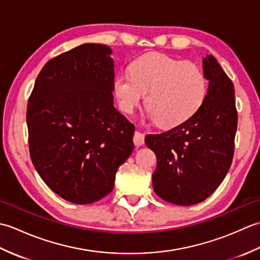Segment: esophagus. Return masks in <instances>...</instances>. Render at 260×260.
Segmentation results:
<instances>
[{
    "instance_id": "obj_1",
    "label": "esophagus",
    "mask_w": 260,
    "mask_h": 260,
    "mask_svg": "<svg viewBox=\"0 0 260 260\" xmlns=\"http://www.w3.org/2000/svg\"><path fill=\"white\" fill-rule=\"evenodd\" d=\"M133 142H134V145L136 147L142 146L143 144H144V135L140 133V132H135L134 137H133Z\"/></svg>"
}]
</instances>
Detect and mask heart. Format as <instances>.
<instances>
[{
  "mask_svg": "<svg viewBox=\"0 0 260 260\" xmlns=\"http://www.w3.org/2000/svg\"><path fill=\"white\" fill-rule=\"evenodd\" d=\"M207 87L206 75L198 64L158 52L135 59L129 74H118L114 79V92L124 113H133L146 95L145 106L162 127L192 117L204 102Z\"/></svg>",
  "mask_w": 260,
  "mask_h": 260,
  "instance_id": "b5f03b06",
  "label": "heart"
}]
</instances>
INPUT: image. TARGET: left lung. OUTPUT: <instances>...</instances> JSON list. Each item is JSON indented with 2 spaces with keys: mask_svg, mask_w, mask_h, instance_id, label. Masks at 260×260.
<instances>
[{
  "mask_svg": "<svg viewBox=\"0 0 260 260\" xmlns=\"http://www.w3.org/2000/svg\"><path fill=\"white\" fill-rule=\"evenodd\" d=\"M209 80L204 102L183 123L145 137L157 167L153 189L164 201L192 206L211 196L227 175L238 123L234 84L211 54L202 60Z\"/></svg>",
  "mask_w": 260,
  "mask_h": 260,
  "instance_id": "1",
  "label": "left lung"
}]
</instances>
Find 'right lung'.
I'll return each mask as SVG.
<instances>
[{
  "instance_id": "obj_1",
  "label": "right lung",
  "mask_w": 260,
  "mask_h": 260,
  "mask_svg": "<svg viewBox=\"0 0 260 260\" xmlns=\"http://www.w3.org/2000/svg\"><path fill=\"white\" fill-rule=\"evenodd\" d=\"M110 53L85 43L50 59L27 102L32 163L54 193L76 204L109 194L134 150L135 127L113 105Z\"/></svg>"
}]
</instances>
